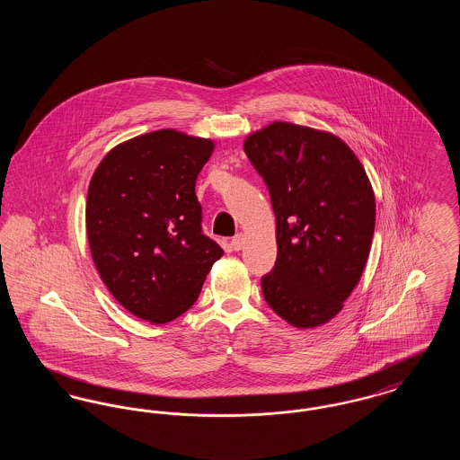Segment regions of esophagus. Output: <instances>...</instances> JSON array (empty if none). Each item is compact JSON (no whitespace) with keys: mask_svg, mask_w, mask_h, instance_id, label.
<instances>
[{"mask_svg":"<svg viewBox=\"0 0 460 460\" xmlns=\"http://www.w3.org/2000/svg\"><path fill=\"white\" fill-rule=\"evenodd\" d=\"M243 244H244V236H243L241 233L231 240V248L236 250V252H240L241 248H243Z\"/></svg>","mask_w":460,"mask_h":460,"instance_id":"obj_1","label":"esophagus"}]
</instances>
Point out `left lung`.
<instances>
[{
	"label": "left lung",
	"mask_w": 460,
	"mask_h": 460,
	"mask_svg": "<svg viewBox=\"0 0 460 460\" xmlns=\"http://www.w3.org/2000/svg\"><path fill=\"white\" fill-rule=\"evenodd\" d=\"M276 216L278 259L262 278L269 306L295 328L331 321L360 281L376 199L364 165L331 132L272 122L244 139Z\"/></svg>",
	"instance_id": "1"
}]
</instances>
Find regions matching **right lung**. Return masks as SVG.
<instances>
[{
  "label": "right lung",
  "mask_w": 460,
  "mask_h": 460,
  "mask_svg": "<svg viewBox=\"0 0 460 460\" xmlns=\"http://www.w3.org/2000/svg\"><path fill=\"white\" fill-rule=\"evenodd\" d=\"M214 141L160 129L111 148L91 177L86 231L93 262L113 298L152 324L197 302L224 255L201 233L195 193Z\"/></svg>",
  "instance_id": "add662e5"
}]
</instances>
